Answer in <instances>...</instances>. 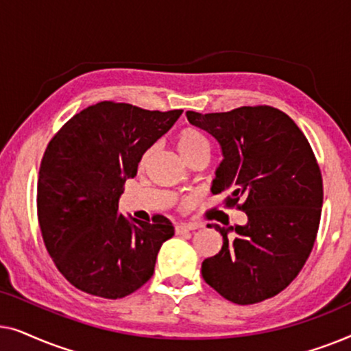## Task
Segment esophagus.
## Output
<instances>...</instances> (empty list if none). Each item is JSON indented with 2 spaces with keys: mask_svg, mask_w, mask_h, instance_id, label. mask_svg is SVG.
I'll return each instance as SVG.
<instances>
[{
  "mask_svg": "<svg viewBox=\"0 0 351 351\" xmlns=\"http://www.w3.org/2000/svg\"><path fill=\"white\" fill-rule=\"evenodd\" d=\"M196 228H198V225H195V223H180L176 227V233L184 234V233L193 232V230H196Z\"/></svg>",
  "mask_w": 351,
  "mask_h": 351,
  "instance_id": "34e87169",
  "label": "esophagus"
}]
</instances>
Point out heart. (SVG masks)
<instances>
[{
  "label": "heart",
  "instance_id": "obj_1",
  "mask_svg": "<svg viewBox=\"0 0 351 351\" xmlns=\"http://www.w3.org/2000/svg\"><path fill=\"white\" fill-rule=\"evenodd\" d=\"M176 147L177 150H179L180 156L184 158V161H186L190 156H193L195 153H198L201 150H209V143L206 141V137L193 128H184L179 134H177ZM152 155L153 147L143 152V155L141 158V166H145Z\"/></svg>",
  "mask_w": 351,
  "mask_h": 351
}]
</instances>
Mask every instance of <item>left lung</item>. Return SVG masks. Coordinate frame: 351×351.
Instances as JSON below:
<instances>
[{"instance_id": "left-lung-1", "label": "left lung", "mask_w": 351, "mask_h": 351, "mask_svg": "<svg viewBox=\"0 0 351 351\" xmlns=\"http://www.w3.org/2000/svg\"><path fill=\"white\" fill-rule=\"evenodd\" d=\"M186 119L222 152L210 191H227L228 208L247 215L246 225H214L223 244L201 275L233 304L270 299L299 275L318 233L323 179L313 150L299 126L268 105L186 112Z\"/></svg>"}]
</instances>
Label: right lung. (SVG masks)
Instances as JSON below:
<instances>
[{
	"label": "right lung",
	"mask_w": 351,
	"mask_h": 351,
	"mask_svg": "<svg viewBox=\"0 0 351 351\" xmlns=\"http://www.w3.org/2000/svg\"><path fill=\"white\" fill-rule=\"evenodd\" d=\"M180 114L105 100L76 113L52 137L38 179V220L47 252L76 289L121 299L153 276L174 227L165 215L152 222L124 217L118 203L143 152Z\"/></svg>",
	"instance_id": "right-lung-1"
}]
</instances>
